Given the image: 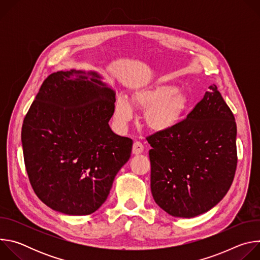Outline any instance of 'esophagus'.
<instances>
[{"instance_id":"34e87169","label":"esophagus","mask_w":260,"mask_h":260,"mask_svg":"<svg viewBox=\"0 0 260 260\" xmlns=\"http://www.w3.org/2000/svg\"><path fill=\"white\" fill-rule=\"evenodd\" d=\"M144 151V145L139 142V141H136L134 142V145H133V153L135 155H138L140 153H142Z\"/></svg>"}]
</instances>
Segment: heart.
Listing matches in <instances>:
<instances>
[{
  "instance_id": "1",
  "label": "heart",
  "mask_w": 260,
  "mask_h": 260,
  "mask_svg": "<svg viewBox=\"0 0 260 260\" xmlns=\"http://www.w3.org/2000/svg\"><path fill=\"white\" fill-rule=\"evenodd\" d=\"M189 95L169 83H156L135 91L133 103L145 109L147 126L155 132L174 128L190 106ZM134 114V108L125 95H119L114 105V116L120 125L126 124Z\"/></svg>"
}]
</instances>
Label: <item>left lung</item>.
Wrapping results in <instances>:
<instances>
[{"mask_svg":"<svg viewBox=\"0 0 260 260\" xmlns=\"http://www.w3.org/2000/svg\"><path fill=\"white\" fill-rule=\"evenodd\" d=\"M209 88L186 119L147 137L152 197L174 217L211 210L228 193L236 174L235 116L217 86Z\"/></svg>","mask_w":260,"mask_h":260,"instance_id":"1","label":"left lung"}]
</instances>
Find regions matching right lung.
Listing matches in <instances>:
<instances>
[{
	"instance_id": "add662e5",
	"label": "right lung",
	"mask_w": 260,
	"mask_h": 260,
	"mask_svg": "<svg viewBox=\"0 0 260 260\" xmlns=\"http://www.w3.org/2000/svg\"><path fill=\"white\" fill-rule=\"evenodd\" d=\"M115 91L96 72L52 73L26 113L21 143L31 187L67 215H89L107 200L133 140L112 132Z\"/></svg>"
}]
</instances>
